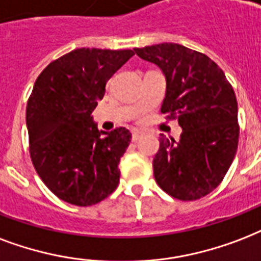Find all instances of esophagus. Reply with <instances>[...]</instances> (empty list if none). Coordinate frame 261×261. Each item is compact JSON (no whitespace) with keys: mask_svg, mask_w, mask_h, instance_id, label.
<instances>
[{"mask_svg":"<svg viewBox=\"0 0 261 261\" xmlns=\"http://www.w3.org/2000/svg\"><path fill=\"white\" fill-rule=\"evenodd\" d=\"M141 135H142V133L141 131H133V135H131V139H133V142H137L139 138H141Z\"/></svg>","mask_w":261,"mask_h":261,"instance_id":"34e87169","label":"esophagus"}]
</instances>
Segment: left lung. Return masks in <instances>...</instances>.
Segmentation results:
<instances>
[{
    "label": "left lung",
    "mask_w": 261,
    "mask_h": 261,
    "mask_svg": "<svg viewBox=\"0 0 261 261\" xmlns=\"http://www.w3.org/2000/svg\"><path fill=\"white\" fill-rule=\"evenodd\" d=\"M166 76L162 113L176 117L178 142L160 134L153 159L157 185L184 201L198 200L219 186L238 146V105L231 85L208 56L178 43L134 49Z\"/></svg>",
    "instance_id": "1"
}]
</instances>
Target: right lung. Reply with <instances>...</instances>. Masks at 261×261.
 I'll use <instances>...</instances> for the list:
<instances>
[{"mask_svg":"<svg viewBox=\"0 0 261 261\" xmlns=\"http://www.w3.org/2000/svg\"><path fill=\"white\" fill-rule=\"evenodd\" d=\"M133 56L134 50L75 49L35 81L25 109L30 156L43 184L63 201L93 205L119 185L130 131L98 130L91 112L111 76Z\"/></svg>","mask_w":261,"mask_h":261,"instance_id":"1","label":"right lung"}]
</instances>
